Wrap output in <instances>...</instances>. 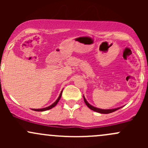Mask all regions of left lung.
Returning <instances> with one entry per match:
<instances>
[{"label": "left lung", "mask_w": 148, "mask_h": 148, "mask_svg": "<svg viewBox=\"0 0 148 148\" xmlns=\"http://www.w3.org/2000/svg\"><path fill=\"white\" fill-rule=\"evenodd\" d=\"M84 97V102L85 104H86V106H87L88 107H89V109H91L92 110H93V111L95 112H99V113H102V114H109V113H112L113 112L116 111V110H119V109H120L121 107H117V108H115V109H111V110H102V109H99V108H97V107H93L92 105H91L90 104H89V102L86 101V99H85L84 96H83Z\"/></svg>", "instance_id": "8db88e82"}]
</instances>
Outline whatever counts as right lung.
<instances>
[{
  "mask_svg": "<svg viewBox=\"0 0 148 148\" xmlns=\"http://www.w3.org/2000/svg\"><path fill=\"white\" fill-rule=\"evenodd\" d=\"M62 92H63V90H62V92H61L60 95H59V97H58V99H56V102H55L54 103H53V104H52L51 105L49 106V107H45V108H42V109H33V110H34V111H38V112H43V111H46V110H50V109H51V108H53V107H54L55 106H56V104H57V103L59 102V99H61V97H62Z\"/></svg>",
  "mask_w": 148,
  "mask_h": 148,
  "instance_id": "1",
  "label": "right lung"
}]
</instances>
